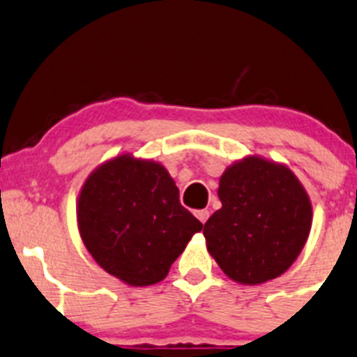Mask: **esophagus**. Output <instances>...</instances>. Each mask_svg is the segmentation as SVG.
<instances>
[{
    "label": "esophagus",
    "instance_id": "obj_1",
    "mask_svg": "<svg viewBox=\"0 0 357 357\" xmlns=\"http://www.w3.org/2000/svg\"><path fill=\"white\" fill-rule=\"evenodd\" d=\"M195 215H197V219L200 220L202 224H205L208 220V217H210V212L208 210H198L197 213H195Z\"/></svg>",
    "mask_w": 357,
    "mask_h": 357
}]
</instances>
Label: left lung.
Here are the masks:
<instances>
[{
    "label": "left lung",
    "instance_id": "1",
    "mask_svg": "<svg viewBox=\"0 0 357 357\" xmlns=\"http://www.w3.org/2000/svg\"><path fill=\"white\" fill-rule=\"evenodd\" d=\"M220 207L205 222L207 250L234 282L257 286L282 275L311 229V202L287 166L248 155L219 179Z\"/></svg>",
    "mask_w": 357,
    "mask_h": 357
}]
</instances>
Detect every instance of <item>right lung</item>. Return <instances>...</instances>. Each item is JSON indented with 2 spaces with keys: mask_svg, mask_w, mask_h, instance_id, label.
I'll return each mask as SVG.
<instances>
[{
  "mask_svg": "<svg viewBox=\"0 0 357 357\" xmlns=\"http://www.w3.org/2000/svg\"><path fill=\"white\" fill-rule=\"evenodd\" d=\"M80 238L107 273L133 287L166 279L204 224L179 204L159 162L121 153L89 174L77 202Z\"/></svg>",
  "mask_w": 357,
  "mask_h": 357,
  "instance_id": "obj_1",
  "label": "right lung"
}]
</instances>
